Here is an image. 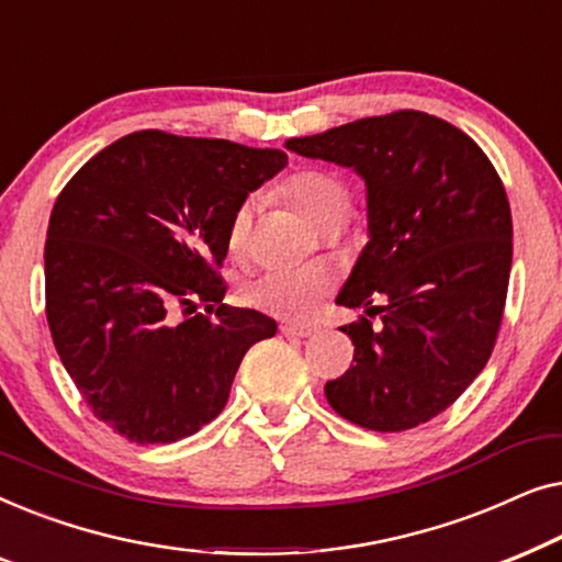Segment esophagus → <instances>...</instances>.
I'll return each instance as SVG.
<instances>
[{
	"label": "esophagus",
	"instance_id": "34e87169",
	"mask_svg": "<svg viewBox=\"0 0 562 562\" xmlns=\"http://www.w3.org/2000/svg\"><path fill=\"white\" fill-rule=\"evenodd\" d=\"M281 335L286 337H312L314 335V327L310 325H291V322H286V325H281Z\"/></svg>",
	"mask_w": 562,
	"mask_h": 562
}]
</instances>
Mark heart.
Listing matches in <instances>:
<instances>
[{"instance_id":"heart-1","label":"heart","mask_w":562,"mask_h":562,"mask_svg":"<svg viewBox=\"0 0 562 562\" xmlns=\"http://www.w3.org/2000/svg\"><path fill=\"white\" fill-rule=\"evenodd\" d=\"M281 194L289 199L291 206L310 222L319 227L322 222L335 214L350 212V194L335 176L325 171H294L281 183ZM252 222V204L243 202L237 206L227 225V248L240 252L248 243ZM335 286L333 273L322 266L302 268H268L245 286L248 304L260 312L273 314L283 319H306L317 312L322 299Z\"/></svg>"}]
</instances>
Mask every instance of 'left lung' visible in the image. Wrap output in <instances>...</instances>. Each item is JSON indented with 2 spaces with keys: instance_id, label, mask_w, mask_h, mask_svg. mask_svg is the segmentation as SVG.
<instances>
[{
  "instance_id": "left-lung-1",
  "label": "left lung",
  "mask_w": 562,
  "mask_h": 562,
  "mask_svg": "<svg viewBox=\"0 0 562 562\" xmlns=\"http://www.w3.org/2000/svg\"><path fill=\"white\" fill-rule=\"evenodd\" d=\"M286 148L366 181L368 243L337 304L381 314L340 327L352 366L325 383L333 409L402 432L448 409L488 363L512 271V210L479 145L450 122L402 110Z\"/></svg>"
}]
</instances>
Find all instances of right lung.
<instances>
[{"instance_id":"add662e5","label":"right lung","mask_w":562,"mask_h":562,"mask_svg":"<svg viewBox=\"0 0 562 562\" xmlns=\"http://www.w3.org/2000/svg\"><path fill=\"white\" fill-rule=\"evenodd\" d=\"M286 164L276 148L140 130L58 194L45 240L53 345L94 417L130 442L210 425L250 345L276 335L266 314L222 304L220 266L235 210Z\"/></svg>"}]
</instances>
